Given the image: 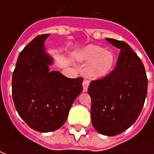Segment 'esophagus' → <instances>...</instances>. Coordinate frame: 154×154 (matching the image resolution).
<instances>
[{
	"instance_id": "obj_1",
	"label": "esophagus",
	"mask_w": 154,
	"mask_h": 154,
	"mask_svg": "<svg viewBox=\"0 0 154 154\" xmlns=\"http://www.w3.org/2000/svg\"><path fill=\"white\" fill-rule=\"evenodd\" d=\"M88 86H89V82L87 80H84L82 82V87H83V91L87 92V89H88Z\"/></svg>"
}]
</instances>
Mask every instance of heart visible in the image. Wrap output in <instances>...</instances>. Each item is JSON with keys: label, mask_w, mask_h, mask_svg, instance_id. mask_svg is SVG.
Segmentation results:
<instances>
[{"label": "heart", "mask_w": 154, "mask_h": 154, "mask_svg": "<svg viewBox=\"0 0 154 154\" xmlns=\"http://www.w3.org/2000/svg\"><path fill=\"white\" fill-rule=\"evenodd\" d=\"M81 62L89 63L87 67L88 77L99 78L110 72L115 63V57L110 51L97 45H88L77 54Z\"/></svg>", "instance_id": "heart-1"}]
</instances>
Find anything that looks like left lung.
Returning <instances> with one entry per match:
<instances>
[{
  "label": "left lung",
  "mask_w": 154,
  "mask_h": 154,
  "mask_svg": "<svg viewBox=\"0 0 154 154\" xmlns=\"http://www.w3.org/2000/svg\"><path fill=\"white\" fill-rule=\"evenodd\" d=\"M120 49L116 67L102 79L91 81V122L97 132L107 136L119 134L129 128L143 106L148 90L144 66L129 44L106 38Z\"/></svg>",
  "instance_id": "obj_1"
}]
</instances>
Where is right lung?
Here are the masks:
<instances>
[{
	"label": "right lung",
	"instance_id": "add662e5",
	"mask_svg": "<svg viewBox=\"0 0 154 154\" xmlns=\"http://www.w3.org/2000/svg\"><path fill=\"white\" fill-rule=\"evenodd\" d=\"M48 36L38 35L25 46L12 75V97L19 116L42 133L54 131L65 123L83 81L49 71L53 60L44 49Z\"/></svg>",
	"mask_w": 154,
	"mask_h": 154
}]
</instances>
